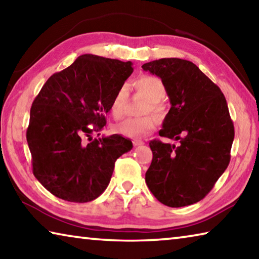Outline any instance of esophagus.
<instances>
[{
  "instance_id": "esophagus-1",
  "label": "esophagus",
  "mask_w": 259,
  "mask_h": 259,
  "mask_svg": "<svg viewBox=\"0 0 259 259\" xmlns=\"http://www.w3.org/2000/svg\"><path fill=\"white\" fill-rule=\"evenodd\" d=\"M134 145H135V146L144 145V142H143V140H134Z\"/></svg>"
}]
</instances>
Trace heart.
I'll use <instances>...</instances> for the list:
<instances>
[{"instance_id":"b5f03b06","label":"heart","mask_w":259,"mask_h":259,"mask_svg":"<svg viewBox=\"0 0 259 259\" xmlns=\"http://www.w3.org/2000/svg\"><path fill=\"white\" fill-rule=\"evenodd\" d=\"M134 89L137 93L142 94L148 103L146 104L144 113L154 112L156 114L161 113L160 102L165 96V88L159 77L151 75H143L133 82ZM128 99V89L123 85L120 87L114 94L111 103V114L115 119H120L123 115L124 106ZM156 119L154 116H143V117H129L114 126L115 133L123 135L129 138H143L151 134L156 128Z\"/></svg>"}]
</instances>
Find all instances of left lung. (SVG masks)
<instances>
[{
  "instance_id": "left-lung-1",
  "label": "left lung",
  "mask_w": 259,
  "mask_h": 259,
  "mask_svg": "<svg viewBox=\"0 0 259 259\" xmlns=\"http://www.w3.org/2000/svg\"><path fill=\"white\" fill-rule=\"evenodd\" d=\"M142 67L161 78L171 104L160 136L179 140V146L156 139L150 143L147 186L168 207L199 202L230 163L234 126L226 99L192 61L162 58Z\"/></svg>"
}]
</instances>
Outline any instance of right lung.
Here are the masks:
<instances>
[{
	"label": "right lung",
	"mask_w": 259,
	"mask_h": 259,
	"mask_svg": "<svg viewBox=\"0 0 259 259\" xmlns=\"http://www.w3.org/2000/svg\"><path fill=\"white\" fill-rule=\"evenodd\" d=\"M134 72L131 61L82 55L42 87L30 108L26 134L33 174L55 196L69 202H89L111 181L114 164L133 148L120 135L95 139L93 124H106L114 94Z\"/></svg>",
	"instance_id": "right-lung-1"
}]
</instances>
